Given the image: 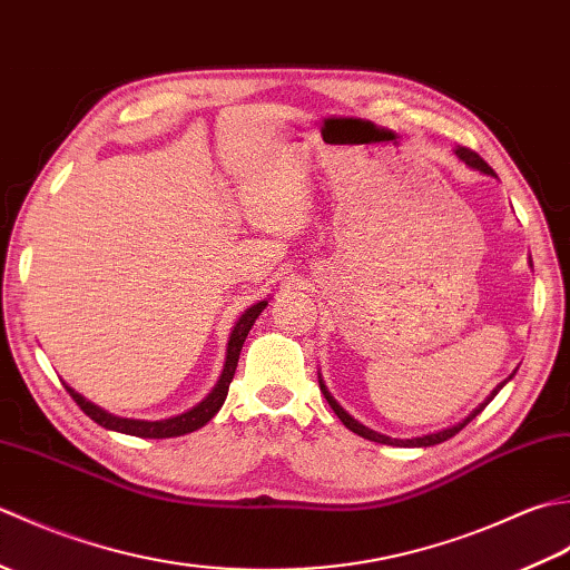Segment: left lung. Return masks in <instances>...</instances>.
<instances>
[{
	"label": "left lung",
	"instance_id": "left-lung-1",
	"mask_svg": "<svg viewBox=\"0 0 570 570\" xmlns=\"http://www.w3.org/2000/svg\"><path fill=\"white\" fill-rule=\"evenodd\" d=\"M460 159H463L468 166H472V168H478V171H482V174H490V176H494V171L492 168L480 159V154H475L472 149H468V147H458V151H455ZM504 384V382H502ZM502 384L498 386V390H494L490 396H488V402L485 404H490L492 399H494V394H498L500 390H502ZM321 392L325 394V399H328V404H331V409L335 411L337 414V419H341L345 426L353 431V433H357V435H362V439H367V441H374V443H386V445H404V448H426V445H435V443H443V441H448V439H453V435L458 433V431H463L468 423L475 419L482 409H485V404H480L475 411H472V414L465 419V421H460L458 426H451V429H443V431H439V433H429V435H421V439H406V441H402V439H390V435H382V433H377V431H372V429H367V426H362V423H357L353 416L347 414V411L335 402V399L331 396V392L325 390V384L321 382Z\"/></svg>",
	"mask_w": 570,
	"mask_h": 570
}]
</instances>
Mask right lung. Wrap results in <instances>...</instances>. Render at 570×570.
Listing matches in <instances>:
<instances>
[{"label":"right lung","instance_id":"right-lung-1","mask_svg":"<svg viewBox=\"0 0 570 570\" xmlns=\"http://www.w3.org/2000/svg\"><path fill=\"white\" fill-rule=\"evenodd\" d=\"M264 306H266V301H259V304H254L252 308L242 313V318L237 321L233 335H229L227 362H225L220 382L215 384V390L208 396H205L198 406H193L190 411H186V414L174 416V419H164V421L119 419V416L107 414V411H102L100 406L85 402V399L76 390H70V386H66V390L72 396V402H76L95 423H100L102 429L119 431V433H127V435H139V439H174V435L198 431L200 426H205V423H208L217 414V411H220L225 396H227V390H229V382H233V377H235L239 350H242V345H245V337L252 331L254 321H257V316L264 311Z\"/></svg>","mask_w":570,"mask_h":570}]
</instances>
